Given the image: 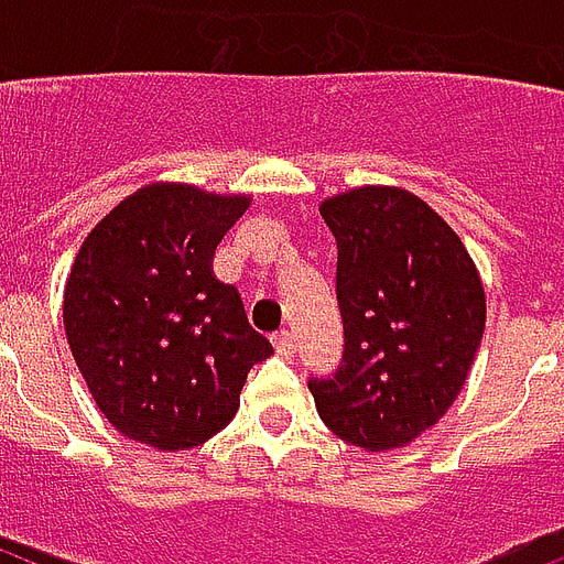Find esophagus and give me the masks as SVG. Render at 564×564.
Here are the masks:
<instances>
[{"label": "esophagus", "instance_id": "obj_1", "mask_svg": "<svg viewBox=\"0 0 564 564\" xmlns=\"http://www.w3.org/2000/svg\"><path fill=\"white\" fill-rule=\"evenodd\" d=\"M272 343H274V351L281 354V357H292V354H295V334H292V330L274 334Z\"/></svg>", "mask_w": 564, "mask_h": 564}]
</instances>
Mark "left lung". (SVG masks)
<instances>
[{"label":"left lung","mask_w":564,"mask_h":564,"mask_svg":"<svg viewBox=\"0 0 564 564\" xmlns=\"http://www.w3.org/2000/svg\"><path fill=\"white\" fill-rule=\"evenodd\" d=\"M336 237L343 362L313 377L327 427L371 454L415 442L456 401L486 327V292L463 239L419 195L357 187L325 198Z\"/></svg>","instance_id":"1"}]
</instances>
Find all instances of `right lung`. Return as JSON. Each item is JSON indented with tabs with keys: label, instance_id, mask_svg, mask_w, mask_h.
<instances>
[{
	"label": "right lung",
	"instance_id": "1",
	"mask_svg": "<svg viewBox=\"0 0 564 564\" xmlns=\"http://www.w3.org/2000/svg\"><path fill=\"white\" fill-rule=\"evenodd\" d=\"M248 195L149 184L78 248L64 290L66 343L101 415L122 436L187 451L228 427L272 343L248 325L213 254Z\"/></svg>",
	"mask_w": 564,
	"mask_h": 564
}]
</instances>
